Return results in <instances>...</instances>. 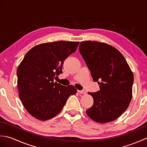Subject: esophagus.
I'll return each instance as SVG.
<instances>
[{
    "mask_svg": "<svg viewBox=\"0 0 147 147\" xmlns=\"http://www.w3.org/2000/svg\"><path fill=\"white\" fill-rule=\"evenodd\" d=\"M78 92L79 93H82V94H85L86 93V91H85V90H78Z\"/></svg>",
    "mask_w": 147,
    "mask_h": 147,
    "instance_id": "1",
    "label": "esophagus"
}]
</instances>
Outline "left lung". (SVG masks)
Returning a JSON list of instances; mask_svg holds the SVG:
<instances>
[{
  "instance_id": "left-lung-1",
  "label": "left lung",
  "mask_w": 147,
  "mask_h": 147,
  "mask_svg": "<svg viewBox=\"0 0 147 147\" xmlns=\"http://www.w3.org/2000/svg\"><path fill=\"white\" fill-rule=\"evenodd\" d=\"M79 51L91 71L100 91L88 93L93 105L86 111L88 116L99 123L116 119L128 107L132 98L134 76L121 53L107 43L96 41L80 43Z\"/></svg>"
}]
</instances>
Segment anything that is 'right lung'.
Returning <instances> with one entry per match:
<instances>
[{"label":"right lung","instance_id":"1","mask_svg":"<svg viewBox=\"0 0 147 147\" xmlns=\"http://www.w3.org/2000/svg\"><path fill=\"white\" fill-rule=\"evenodd\" d=\"M79 42L41 43L26 53L17 69L19 97L33 117L46 121L57 115L69 96L76 94L73 85L54 82L62 73L64 61L76 52Z\"/></svg>","mask_w":147,"mask_h":147}]
</instances>
